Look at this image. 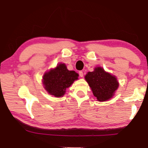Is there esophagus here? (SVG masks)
I'll list each match as a JSON object with an SVG mask.
<instances>
[{"label":"esophagus","mask_w":148,"mask_h":148,"mask_svg":"<svg viewBox=\"0 0 148 148\" xmlns=\"http://www.w3.org/2000/svg\"><path fill=\"white\" fill-rule=\"evenodd\" d=\"M79 75L80 77H83V76H84L83 72H82V71H79Z\"/></svg>","instance_id":"esophagus-1"}]
</instances>
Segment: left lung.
I'll return each mask as SVG.
<instances>
[{
    "mask_svg": "<svg viewBox=\"0 0 148 148\" xmlns=\"http://www.w3.org/2000/svg\"><path fill=\"white\" fill-rule=\"evenodd\" d=\"M94 96L100 102L106 101L113 97L119 87L116 76L104 71L102 67H95L94 71L89 72L85 76Z\"/></svg>",
    "mask_w": 148,
    "mask_h": 148,
    "instance_id": "left-lung-1",
    "label": "left lung"
}]
</instances>
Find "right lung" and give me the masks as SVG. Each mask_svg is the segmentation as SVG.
I'll return each instance as SVG.
<instances>
[{"label":"right lung","mask_w":148,"mask_h":148,"mask_svg":"<svg viewBox=\"0 0 148 148\" xmlns=\"http://www.w3.org/2000/svg\"><path fill=\"white\" fill-rule=\"evenodd\" d=\"M78 76L75 71H69L65 64L61 63L44 74L42 82L44 89L49 95L61 97L64 95L66 88L78 79Z\"/></svg>","instance_id":"add662e5"}]
</instances>
